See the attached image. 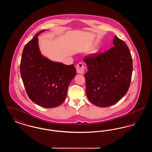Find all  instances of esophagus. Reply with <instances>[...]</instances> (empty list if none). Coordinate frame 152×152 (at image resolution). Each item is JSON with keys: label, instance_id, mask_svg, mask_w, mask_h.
Here are the masks:
<instances>
[{"label": "esophagus", "instance_id": "34e87169", "mask_svg": "<svg viewBox=\"0 0 152 152\" xmlns=\"http://www.w3.org/2000/svg\"><path fill=\"white\" fill-rule=\"evenodd\" d=\"M84 65L82 63H79L77 65H76V71L77 72L80 74H83L84 71Z\"/></svg>", "mask_w": 152, "mask_h": 152}]
</instances>
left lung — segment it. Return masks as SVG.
Wrapping results in <instances>:
<instances>
[{
  "label": "left lung",
  "mask_w": 152,
  "mask_h": 152,
  "mask_svg": "<svg viewBox=\"0 0 152 152\" xmlns=\"http://www.w3.org/2000/svg\"><path fill=\"white\" fill-rule=\"evenodd\" d=\"M113 43L107 52L84 58L88 70L84 75L87 97L100 107L120 100L127 93L132 79L133 61L128 46L117 36Z\"/></svg>",
  "instance_id": "obj_1"
}]
</instances>
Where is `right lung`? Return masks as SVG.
I'll return each instance as SVG.
<instances>
[{"label":"right lung","mask_w":152,"mask_h":152,"mask_svg":"<svg viewBox=\"0 0 152 152\" xmlns=\"http://www.w3.org/2000/svg\"><path fill=\"white\" fill-rule=\"evenodd\" d=\"M37 33L25 45L20 61V74L26 92L36 104L51 108L65 100L68 86L76 76L73 64L53 62L42 55Z\"/></svg>","instance_id":"1"}]
</instances>
